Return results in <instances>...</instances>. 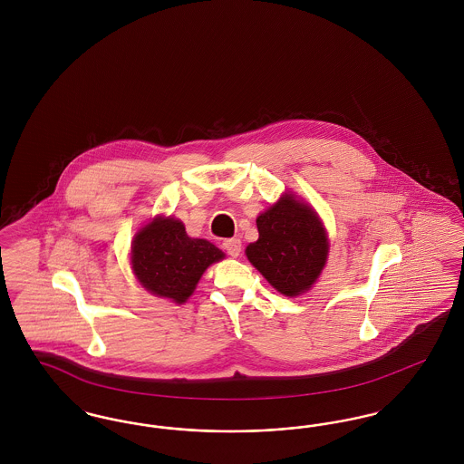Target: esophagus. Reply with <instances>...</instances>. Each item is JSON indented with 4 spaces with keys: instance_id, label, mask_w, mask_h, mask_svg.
<instances>
[{
    "instance_id": "34e87169",
    "label": "esophagus",
    "mask_w": 464,
    "mask_h": 464,
    "mask_svg": "<svg viewBox=\"0 0 464 464\" xmlns=\"http://www.w3.org/2000/svg\"><path fill=\"white\" fill-rule=\"evenodd\" d=\"M222 248H224L226 254H229L231 257H238L240 252H242V242H240L238 238H229V240H224Z\"/></svg>"
}]
</instances>
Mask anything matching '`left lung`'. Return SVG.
Wrapping results in <instances>:
<instances>
[{
  "label": "left lung",
  "instance_id": "left-lung-1",
  "mask_svg": "<svg viewBox=\"0 0 464 464\" xmlns=\"http://www.w3.org/2000/svg\"><path fill=\"white\" fill-rule=\"evenodd\" d=\"M256 222L259 240L245 248L248 261L287 297L309 290L329 256L327 231L318 214L285 193Z\"/></svg>",
  "mask_w": 464,
  "mask_h": 464
}]
</instances>
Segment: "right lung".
<instances>
[{"mask_svg":"<svg viewBox=\"0 0 464 464\" xmlns=\"http://www.w3.org/2000/svg\"><path fill=\"white\" fill-rule=\"evenodd\" d=\"M224 259V252L203 238H191L174 218H155L132 242L133 273L140 285L177 304L195 292L203 271Z\"/></svg>","mask_w":464,"mask_h":464,"instance_id":"obj_1","label":"right lung"}]
</instances>
